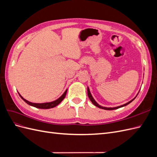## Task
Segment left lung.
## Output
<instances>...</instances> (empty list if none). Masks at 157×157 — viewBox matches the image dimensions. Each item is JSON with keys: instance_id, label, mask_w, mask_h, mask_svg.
I'll use <instances>...</instances> for the list:
<instances>
[{"instance_id": "1", "label": "left lung", "mask_w": 157, "mask_h": 157, "mask_svg": "<svg viewBox=\"0 0 157 157\" xmlns=\"http://www.w3.org/2000/svg\"><path fill=\"white\" fill-rule=\"evenodd\" d=\"M87 92H88V98H89V99H90V100L92 101V103L94 104V105L95 106H96V107H99V108H100V109H105V110H114V109H117L121 108V107H124V106H126V105H128V104L130 103L132 101H134V100L135 98L137 97V94H138V93L140 92H139L138 93H137V94L136 95V96L134 98H133V99H132V100H130V101H128V103H125V104H123V105H122L117 106V107H103V106H101V105H99V104H98L96 101H95V99H94L93 96H92L91 93H90V89H89L88 86V88H87Z\"/></svg>"}]
</instances>
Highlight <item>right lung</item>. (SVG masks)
Here are the masks:
<instances>
[{
	"instance_id": "right-lung-1",
	"label": "right lung",
	"mask_w": 157,
	"mask_h": 157,
	"mask_svg": "<svg viewBox=\"0 0 157 157\" xmlns=\"http://www.w3.org/2000/svg\"><path fill=\"white\" fill-rule=\"evenodd\" d=\"M67 89L65 90V92L61 95V96L58 98L56 100L53 101H51V102H46V103H32L30 102L29 101L26 100L25 99L23 98L21 95L20 94V93L18 92L19 95H20V96L21 97V98L23 99V101H24L25 103H27L28 105H29L33 107H35L36 108H39V109H51V108H53L55 107L56 106H57L63 100V99L65 98V96H66V94H67Z\"/></svg>"
}]
</instances>
